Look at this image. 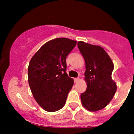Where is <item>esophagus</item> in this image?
Instances as JSON below:
<instances>
[{
    "label": "esophagus",
    "mask_w": 134,
    "mask_h": 134,
    "mask_svg": "<svg viewBox=\"0 0 134 134\" xmlns=\"http://www.w3.org/2000/svg\"><path fill=\"white\" fill-rule=\"evenodd\" d=\"M79 80H80V78H74V81H75V82H76H76H78Z\"/></svg>",
    "instance_id": "esophagus-1"
}]
</instances>
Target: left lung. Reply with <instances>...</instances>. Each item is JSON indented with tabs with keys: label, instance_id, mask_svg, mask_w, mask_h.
<instances>
[{
	"label": "left lung",
	"instance_id": "obj_1",
	"mask_svg": "<svg viewBox=\"0 0 134 134\" xmlns=\"http://www.w3.org/2000/svg\"><path fill=\"white\" fill-rule=\"evenodd\" d=\"M78 47L85 59L86 69L87 90L80 95L82 104L91 111H98L108 104L117 90V85L111 78L114 65L100 46L78 41Z\"/></svg>",
	"mask_w": 134,
	"mask_h": 134
}]
</instances>
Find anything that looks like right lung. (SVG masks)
Instances as JSON below:
<instances>
[{
	"mask_svg": "<svg viewBox=\"0 0 134 134\" xmlns=\"http://www.w3.org/2000/svg\"><path fill=\"white\" fill-rule=\"evenodd\" d=\"M76 41L60 37L48 41L30 62L28 83L35 100L47 111L54 112L64 106L73 79L66 72V58Z\"/></svg>",
	"mask_w": 134,
	"mask_h": 134,
	"instance_id": "obj_1",
	"label": "right lung"
}]
</instances>
